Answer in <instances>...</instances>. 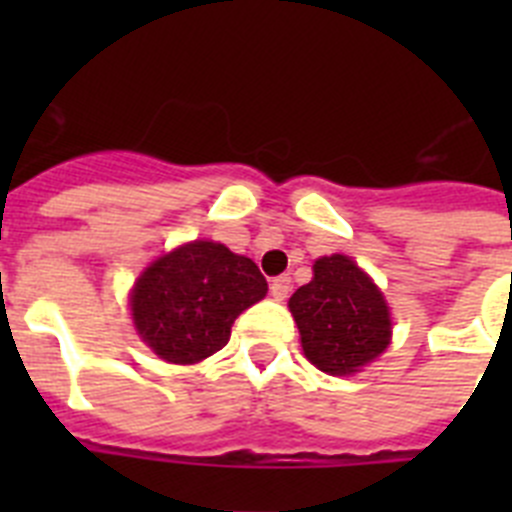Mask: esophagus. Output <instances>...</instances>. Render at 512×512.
<instances>
[{
	"mask_svg": "<svg viewBox=\"0 0 512 512\" xmlns=\"http://www.w3.org/2000/svg\"><path fill=\"white\" fill-rule=\"evenodd\" d=\"M271 297H274V300H287L289 297V292H292V279L287 277V274H284V277H277L274 279V282H271Z\"/></svg>",
	"mask_w": 512,
	"mask_h": 512,
	"instance_id": "obj_1",
	"label": "esophagus"
}]
</instances>
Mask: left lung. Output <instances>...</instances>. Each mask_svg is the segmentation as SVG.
<instances>
[{
  "label": "left lung",
  "instance_id": "left-lung-1",
  "mask_svg": "<svg viewBox=\"0 0 512 512\" xmlns=\"http://www.w3.org/2000/svg\"><path fill=\"white\" fill-rule=\"evenodd\" d=\"M289 312L300 328L307 361L333 377L361 372L390 346L387 300L372 277L343 253L312 264V282L289 297Z\"/></svg>",
  "mask_w": 512,
  "mask_h": 512
}]
</instances>
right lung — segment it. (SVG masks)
I'll return each instance as SVG.
<instances>
[{"label": "right lung", "instance_id": "right-lung-1", "mask_svg": "<svg viewBox=\"0 0 512 512\" xmlns=\"http://www.w3.org/2000/svg\"><path fill=\"white\" fill-rule=\"evenodd\" d=\"M266 279L223 243L192 241L153 261L130 292L143 343L169 364H197L228 343L235 318L266 297Z\"/></svg>", "mask_w": 512, "mask_h": 512}]
</instances>
